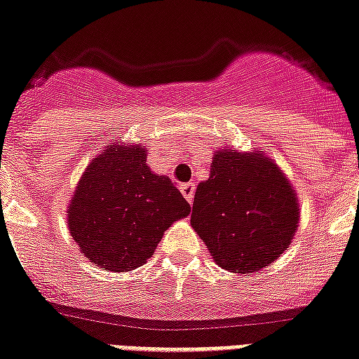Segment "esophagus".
<instances>
[{
  "mask_svg": "<svg viewBox=\"0 0 359 359\" xmlns=\"http://www.w3.org/2000/svg\"><path fill=\"white\" fill-rule=\"evenodd\" d=\"M180 191H182V195L186 197V201H188L189 205H191V201H194V191H195L194 182H186V184H180Z\"/></svg>",
  "mask_w": 359,
  "mask_h": 359,
  "instance_id": "1",
  "label": "esophagus"
}]
</instances>
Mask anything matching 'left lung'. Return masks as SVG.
<instances>
[{
	"label": "left lung",
	"mask_w": 359,
	"mask_h": 359,
	"mask_svg": "<svg viewBox=\"0 0 359 359\" xmlns=\"http://www.w3.org/2000/svg\"><path fill=\"white\" fill-rule=\"evenodd\" d=\"M299 223L293 188L260 153L217 151L197 186L191 226L217 265L232 273L264 269L287 249Z\"/></svg>",
	"instance_id": "left-lung-1"
}]
</instances>
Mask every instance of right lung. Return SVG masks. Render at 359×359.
<instances>
[{
  "instance_id": "obj_1",
  "label": "right lung",
  "mask_w": 359,
  "mask_h": 359,
  "mask_svg": "<svg viewBox=\"0 0 359 359\" xmlns=\"http://www.w3.org/2000/svg\"><path fill=\"white\" fill-rule=\"evenodd\" d=\"M145 162L140 145H110L79 180L69 234L101 269L125 273L145 264L168 226L191 210L175 182Z\"/></svg>"
}]
</instances>
